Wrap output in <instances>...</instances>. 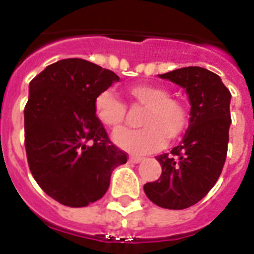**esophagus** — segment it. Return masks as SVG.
I'll list each match as a JSON object with an SVG mask.
<instances>
[{
    "instance_id": "obj_1",
    "label": "esophagus",
    "mask_w": 254,
    "mask_h": 254,
    "mask_svg": "<svg viewBox=\"0 0 254 254\" xmlns=\"http://www.w3.org/2000/svg\"><path fill=\"white\" fill-rule=\"evenodd\" d=\"M129 161L133 163H139L143 161V157H138V155H130V157H129Z\"/></svg>"
}]
</instances>
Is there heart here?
<instances>
[{
  "label": "heart",
  "instance_id": "obj_1",
  "mask_svg": "<svg viewBox=\"0 0 254 254\" xmlns=\"http://www.w3.org/2000/svg\"><path fill=\"white\" fill-rule=\"evenodd\" d=\"M133 105L145 107L143 127L138 130L116 131L113 138L125 150L145 154L159 150L166 138L175 141L185 134L190 125V108L185 100L169 96L166 87L153 83H137L127 88ZM95 111L100 121L113 130L124 127L127 119V105L111 91L100 92L95 100Z\"/></svg>",
  "mask_w": 254,
  "mask_h": 254
}]
</instances>
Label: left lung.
I'll list each match as a JSON object with an SVG mask.
<instances>
[{"instance_id": "obj_1", "label": "left lung", "mask_w": 254, "mask_h": 254, "mask_svg": "<svg viewBox=\"0 0 254 254\" xmlns=\"http://www.w3.org/2000/svg\"><path fill=\"white\" fill-rule=\"evenodd\" d=\"M159 76L185 88L191 119L181 145L157 157L162 175L143 186V191L162 208L185 209L201 200L220 177L232 123L231 92L216 73L201 67H185Z\"/></svg>"}]
</instances>
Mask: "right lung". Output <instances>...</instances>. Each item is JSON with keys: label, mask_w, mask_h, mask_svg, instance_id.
Returning a JSON list of instances; mask_svg holds the SVG:
<instances>
[{"label": "right lung", "mask_w": 254, "mask_h": 254, "mask_svg": "<svg viewBox=\"0 0 254 254\" xmlns=\"http://www.w3.org/2000/svg\"><path fill=\"white\" fill-rule=\"evenodd\" d=\"M120 77L84 61L47 65L29 85L25 147L30 171L49 196L85 207L105 195L111 174L127 154L108 137L95 100Z\"/></svg>", "instance_id": "1"}]
</instances>
